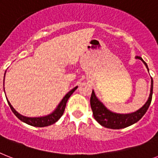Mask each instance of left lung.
Here are the masks:
<instances>
[{"instance_id":"obj_1","label":"left lung","mask_w":158,"mask_h":158,"mask_svg":"<svg viewBox=\"0 0 158 158\" xmlns=\"http://www.w3.org/2000/svg\"><path fill=\"white\" fill-rule=\"evenodd\" d=\"M135 58L141 60L148 70L147 64L141 57L137 56V57H135ZM152 88H153V81H152V79L151 91H150L149 97H148L147 102L144 104V106L142 108L137 110L136 112L128 114H115V113L110 111L108 109H106V106H104L99 100L97 99V97L95 95V92L92 91L90 98V104L93 117L101 126H103L106 128L122 129V128L127 127L129 126L137 123L147 112L150 104H151V101H152Z\"/></svg>"}]
</instances>
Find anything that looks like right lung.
<instances>
[{
    "instance_id": "add662e5",
    "label": "right lung",
    "mask_w": 158,
    "mask_h": 158,
    "mask_svg": "<svg viewBox=\"0 0 158 158\" xmlns=\"http://www.w3.org/2000/svg\"><path fill=\"white\" fill-rule=\"evenodd\" d=\"M6 75V74H5ZM78 87L74 88L71 91L68 92L67 94L64 97V98L61 100L60 104L57 106V108L53 111V112L49 115H47L45 117H40V118H27V117H24L21 115L20 114L17 112L15 109L13 108V106H11V104L10 103V101H8L9 106H10V109L13 111V113L15 114V116L19 119H20L21 121H23L25 123L28 124V125L33 126V127H48L49 125L55 123L56 122L58 121V119L62 116L64 113V110L66 108V102H67L68 99L70 98V97L72 95V93L75 92L77 89Z\"/></svg>"
}]
</instances>
